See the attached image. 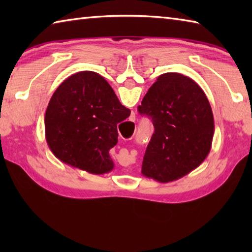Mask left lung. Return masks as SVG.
<instances>
[{"mask_svg":"<svg viewBox=\"0 0 252 252\" xmlns=\"http://www.w3.org/2000/svg\"><path fill=\"white\" fill-rule=\"evenodd\" d=\"M138 111L155 126L143 157L144 177L162 183L177 180L199 167L210 152L212 110L192 79L174 72L161 74Z\"/></svg>","mask_w":252,"mask_h":252,"instance_id":"8db88e82","label":"left lung"}]
</instances>
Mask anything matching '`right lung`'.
I'll list each match as a JSON object with an SVG mask.
<instances>
[{
	"label": "right lung",
	"mask_w": 252,
	"mask_h": 252,
	"mask_svg": "<svg viewBox=\"0 0 252 252\" xmlns=\"http://www.w3.org/2000/svg\"><path fill=\"white\" fill-rule=\"evenodd\" d=\"M106 80L81 71L60 84L45 111L46 142L59 160L93 174L114 164L109 151L118 143L119 122L130 116Z\"/></svg>",
	"instance_id": "add662e5"
}]
</instances>
